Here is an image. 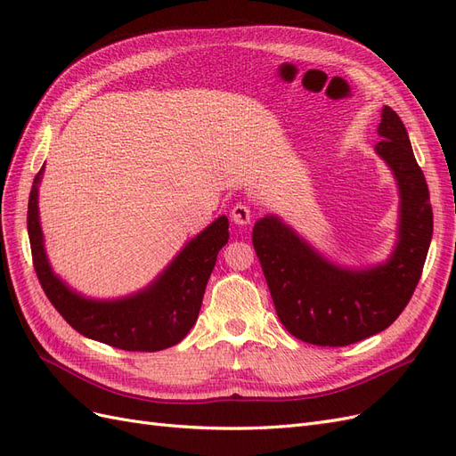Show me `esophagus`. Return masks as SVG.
<instances>
[{
  "instance_id": "34e87169",
  "label": "esophagus",
  "mask_w": 456,
  "mask_h": 456,
  "mask_svg": "<svg viewBox=\"0 0 456 456\" xmlns=\"http://www.w3.org/2000/svg\"><path fill=\"white\" fill-rule=\"evenodd\" d=\"M230 216L236 224H241V226L249 224L251 223V207L245 205V203H236L232 207Z\"/></svg>"
}]
</instances>
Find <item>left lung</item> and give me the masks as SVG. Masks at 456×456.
Here are the masks:
<instances>
[{"instance_id":"left-lung-1","label":"left lung","mask_w":456,"mask_h":456,"mask_svg":"<svg viewBox=\"0 0 456 456\" xmlns=\"http://www.w3.org/2000/svg\"><path fill=\"white\" fill-rule=\"evenodd\" d=\"M379 156L394 171L402 194L399 241L386 265L342 270L317 255L280 218L253 228V247L280 322L315 346H348L390 327L415 293L432 241L430 191L412 154L403 121L384 106Z\"/></svg>"}]
</instances>
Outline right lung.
I'll use <instances>...</instances> for the list:
<instances>
[{"label": "right lung", "mask_w": 456, "mask_h": 456, "mask_svg": "<svg viewBox=\"0 0 456 456\" xmlns=\"http://www.w3.org/2000/svg\"><path fill=\"white\" fill-rule=\"evenodd\" d=\"M39 178L41 171L34 178L26 218L32 262L41 289L66 323L79 335L129 352H158L181 342L198 320L216 255L228 243V218L207 226L142 293L112 302L87 300L72 293L47 262L37 216Z\"/></svg>", "instance_id": "1"}]
</instances>
